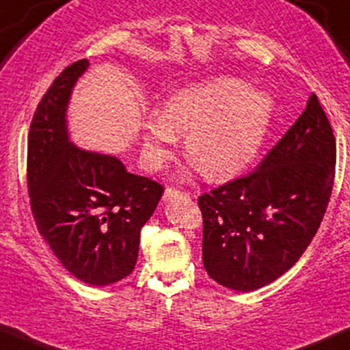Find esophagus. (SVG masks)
<instances>
[{
  "mask_svg": "<svg viewBox=\"0 0 350 350\" xmlns=\"http://www.w3.org/2000/svg\"><path fill=\"white\" fill-rule=\"evenodd\" d=\"M182 195H183L182 190H176V188L170 187V188H167V190H165L163 200H172V198H176V196H182Z\"/></svg>",
  "mask_w": 350,
  "mask_h": 350,
  "instance_id": "34e87169",
  "label": "esophagus"
}]
</instances>
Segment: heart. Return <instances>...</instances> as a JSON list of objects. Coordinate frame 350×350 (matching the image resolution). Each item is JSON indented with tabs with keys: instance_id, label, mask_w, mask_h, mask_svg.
Returning a JSON list of instances; mask_svg holds the SVG:
<instances>
[{
	"instance_id": "obj_1",
	"label": "heart",
	"mask_w": 350,
	"mask_h": 350,
	"mask_svg": "<svg viewBox=\"0 0 350 350\" xmlns=\"http://www.w3.org/2000/svg\"><path fill=\"white\" fill-rule=\"evenodd\" d=\"M274 102L237 77L185 85L144 124V159L157 170L185 135L188 160L210 180H230L256 159L273 119Z\"/></svg>"
}]
</instances>
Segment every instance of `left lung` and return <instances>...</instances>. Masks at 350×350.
Listing matches in <instances>:
<instances>
[{
	"label": "left lung",
	"mask_w": 350,
	"mask_h": 350,
	"mask_svg": "<svg viewBox=\"0 0 350 350\" xmlns=\"http://www.w3.org/2000/svg\"><path fill=\"white\" fill-rule=\"evenodd\" d=\"M336 175V137L316 94L260 167L198 196L203 266L234 291L269 284L319 230Z\"/></svg>",
	"instance_id": "obj_1"
}]
</instances>
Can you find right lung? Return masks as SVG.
<instances>
[{
	"label": "right lung",
	"mask_w": 350,
	"mask_h": 350,
	"mask_svg": "<svg viewBox=\"0 0 350 350\" xmlns=\"http://www.w3.org/2000/svg\"><path fill=\"white\" fill-rule=\"evenodd\" d=\"M88 66V59L68 66L38 104L27 137V191L38 231L61 265L90 286H107L135 268L140 230L163 187L129 174L116 157L69 142L66 107Z\"/></svg>",
	"instance_id": "1"
}]
</instances>
